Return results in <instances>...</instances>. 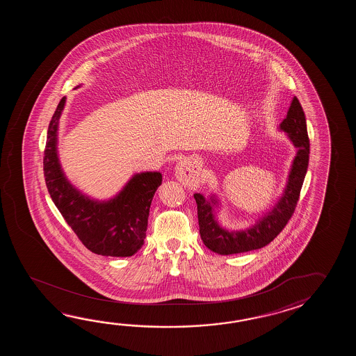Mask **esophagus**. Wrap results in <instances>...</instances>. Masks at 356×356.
<instances>
[{"label":"esophagus","mask_w":356,"mask_h":356,"mask_svg":"<svg viewBox=\"0 0 356 356\" xmlns=\"http://www.w3.org/2000/svg\"><path fill=\"white\" fill-rule=\"evenodd\" d=\"M175 178L183 184H197L200 181V163L196 158H184L175 165Z\"/></svg>","instance_id":"1"}]
</instances>
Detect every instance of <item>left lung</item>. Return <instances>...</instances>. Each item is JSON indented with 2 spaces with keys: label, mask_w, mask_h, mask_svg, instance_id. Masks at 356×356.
Instances as JSON below:
<instances>
[{
  "label": "left lung",
  "mask_w": 356,
  "mask_h": 356,
  "mask_svg": "<svg viewBox=\"0 0 356 356\" xmlns=\"http://www.w3.org/2000/svg\"><path fill=\"white\" fill-rule=\"evenodd\" d=\"M279 129L285 132L296 149V156L289 170L286 186L276 204L268 211L264 212L254 224L239 230H232L220 225L216 213L221 207V201L215 193L206 197L195 193L200 234L209 250L221 254H236L243 252L259 250L273 241L288 224L296 210L302 181L307 175L309 163V138L307 131L305 114L299 100L294 97L288 115L281 122ZM218 209V212L214 210Z\"/></svg>",
  "instance_id": "left-lung-1"
}]
</instances>
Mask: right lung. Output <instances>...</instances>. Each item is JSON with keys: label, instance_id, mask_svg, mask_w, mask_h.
<instances>
[{"label": "right lung", "instance_id": "1", "mask_svg": "<svg viewBox=\"0 0 356 356\" xmlns=\"http://www.w3.org/2000/svg\"><path fill=\"white\" fill-rule=\"evenodd\" d=\"M65 104L66 97L60 99L47 132L43 169L48 192L88 250L106 257H131L144 244L150 204L161 184V173H136L115 196L102 201L76 188L60 167L57 149Z\"/></svg>", "mask_w": 356, "mask_h": 356}]
</instances>
